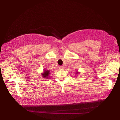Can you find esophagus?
<instances>
[{
	"label": "esophagus",
	"mask_w": 120,
	"mask_h": 120,
	"mask_svg": "<svg viewBox=\"0 0 120 120\" xmlns=\"http://www.w3.org/2000/svg\"><path fill=\"white\" fill-rule=\"evenodd\" d=\"M59 68H60V70H64L65 68L64 66H60Z\"/></svg>",
	"instance_id": "obj_1"
}]
</instances>
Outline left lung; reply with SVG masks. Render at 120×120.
I'll return each instance as SVG.
<instances>
[{
    "label": "left lung",
    "mask_w": 120,
    "mask_h": 120,
    "mask_svg": "<svg viewBox=\"0 0 120 120\" xmlns=\"http://www.w3.org/2000/svg\"><path fill=\"white\" fill-rule=\"evenodd\" d=\"M79 72H78V71H76V74H79Z\"/></svg>",
    "instance_id": "obj_1"
}]
</instances>
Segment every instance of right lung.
Masks as SVG:
<instances>
[{
    "mask_svg": "<svg viewBox=\"0 0 120 120\" xmlns=\"http://www.w3.org/2000/svg\"><path fill=\"white\" fill-rule=\"evenodd\" d=\"M50 71L49 70H44L43 73H41V75L43 78L48 79V78L49 77V75L50 74Z\"/></svg>",
    "mask_w": 120,
    "mask_h": 120,
    "instance_id": "add662e5",
    "label": "right lung"
}]
</instances>
